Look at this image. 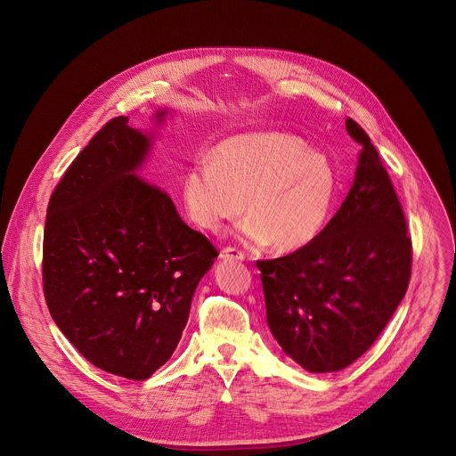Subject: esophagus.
Wrapping results in <instances>:
<instances>
[{"label":"esophagus","mask_w":456,"mask_h":456,"mask_svg":"<svg viewBox=\"0 0 456 456\" xmlns=\"http://www.w3.org/2000/svg\"><path fill=\"white\" fill-rule=\"evenodd\" d=\"M221 257L223 259H245V252L240 250V248H235V247H224L221 250Z\"/></svg>","instance_id":"1"}]
</instances>
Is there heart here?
<instances>
[{"instance_id":"obj_1","label":"heart","mask_w":456,"mask_h":456,"mask_svg":"<svg viewBox=\"0 0 456 456\" xmlns=\"http://www.w3.org/2000/svg\"><path fill=\"white\" fill-rule=\"evenodd\" d=\"M339 191L332 161L281 132L233 135L202 158L183 182L191 221L209 232L247 209L240 232L254 245L305 248L327 226ZM248 204H244V200Z\"/></svg>"}]
</instances>
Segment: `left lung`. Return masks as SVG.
Segmentation results:
<instances>
[{
    "instance_id": "8db88e82",
    "label": "left lung",
    "mask_w": 456,
    "mask_h": 456,
    "mask_svg": "<svg viewBox=\"0 0 456 456\" xmlns=\"http://www.w3.org/2000/svg\"><path fill=\"white\" fill-rule=\"evenodd\" d=\"M360 146L354 183L317 240L262 271L274 339L310 373H332L358 360L386 329L411 271V240L387 170L370 135L346 118Z\"/></svg>"
}]
</instances>
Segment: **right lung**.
I'll use <instances>...</instances> for the list:
<instances>
[{"instance_id":"add662e5","label":"right lung","mask_w":456,"mask_h":456,"mask_svg":"<svg viewBox=\"0 0 456 456\" xmlns=\"http://www.w3.org/2000/svg\"><path fill=\"white\" fill-rule=\"evenodd\" d=\"M148 148L127 117L107 122L53 189L42 245L55 324L93 365L129 380L175 353L194 289L219 256L167 192L134 175Z\"/></svg>"}]
</instances>
